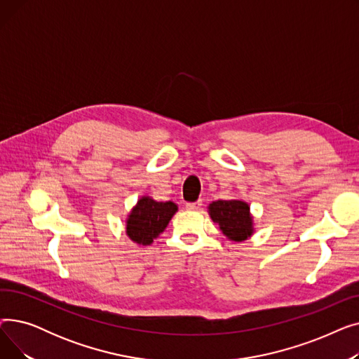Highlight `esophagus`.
Wrapping results in <instances>:
<instances>
[{"label": "esophagus", "instance_id": "34e87169", "mask_svg": "<svg viewBox=\"0 0 359 359\" xmlns=\"http://www.w3.org/2000/svg\"><path fill=\"white\" fill-rule=\"evenodd\" d=\"M201 206H202V201H196V202H189V203H186V208L189 210V211H199V210H201Z\"/></svg>", "mask_w": 359, "mask_h": 359}]
</instances>
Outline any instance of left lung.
I'll list each match as a JSON object with an SVG mask.
<instances>
[{"mask_svg":"<svg viewBox=\"0 0 359 359\" xmlns=\"http://www.w3.org/2000/svg\"><path fill=\"white\" fill-rule=\"evenodd\" d=\"M208 212L222 234L231 241H244L255 233L250 206L241 199L215 201L210 203Z\"/></svg>","mask_w":359,"mask_h":359,"instance_id":"1","label":"left lung"}]
</instances>
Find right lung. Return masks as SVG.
Instances as JSON below:
<instances>
[{
    "instance_id": "1",
    "label": "right lung",
    "mask_w": 359,
    "mask_h": 359,
    "mask_svg": "<svg viewBox=\"0 0 359 359\" xmlns=\"http://www.w3.org/2000/svg\"><path fill=\"white\" fill-rule=\"evenodd\" d=\"M176 212L177 205L172 201L157 202L149 196H141L126 218V236L140 246H149Z\"/></svg>"
}]
</instances>
